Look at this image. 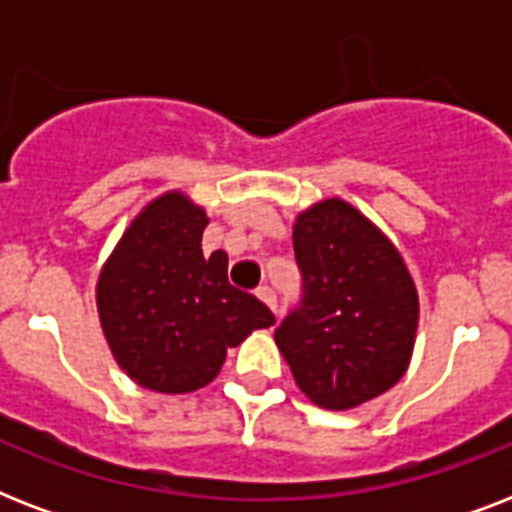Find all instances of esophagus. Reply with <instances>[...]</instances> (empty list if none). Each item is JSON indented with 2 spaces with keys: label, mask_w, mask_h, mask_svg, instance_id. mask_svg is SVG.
I'll use <instances>...</instances> for the list:
<instances>
[{
  "label": "esophagus",
  "mask_w": 512,
  "mask_h": 512,
  "mask_svg": "<svg viewBox=\"0 0 512 512\" xmlns=\"http://www.w3.org/2000/svg\"><path fill=\"white\" fill-rule=\"evenodd\" d=\"M257 297H260V300H263V303L268 305V308H271L273 313H279V303H276V292H273V289L268 287V284H263V287H257Z\"/></svg>",
  "instance_id": "1"
}]
</instances>
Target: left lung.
I'll use <instances>...</instances> for the list:
<instances>
[{"instance_id": "left-lung-1", "label": "left lung", "mask_w": 512, "mask_h": 512, "mask_svg": "<svg viewBox=\"0 0 512 512\" xmlns=\"http://www.w3.org/2000/svg\"><path fill=\"white\" fill-rule=\"evenodd\" d=\"M300 305L276 329L305 396L353 409L404 377L420 300L398 249L348 201L327 199L297 217Z\"/></svg>"}]
</instances>
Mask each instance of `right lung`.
Returning a JSON list of instances; mask_svg holds the SVG:
<instances>
[{"label":"right lung","instance_id":"obj_1","mask_svg":"<svg viewBox=\"0 0 512 512\" xmlns=\"http://www.w3.org/2000/svg\"><path fill=\"white\" fill-rule=\"evenodd\" d=\"M204 209L170 191L140 212L98 279L100 327L116 364L156 393H191L225 350L276 316L228 281V255L201 252Z\"/></svg>","mask_w":512,"mask_h":512}]
</instances>
